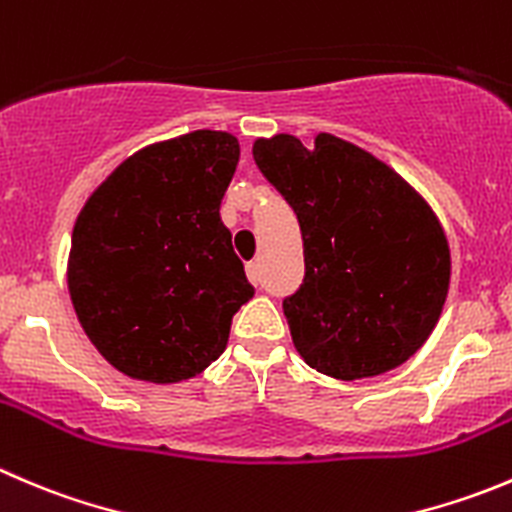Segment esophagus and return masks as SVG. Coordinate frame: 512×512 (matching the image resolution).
<instances>
[{
	"instance_id": "esophagus-1",
	"label": "esophagus",
	"mask_w": 512,
	"mask_h": 512,
	"mask_svg": "<svg viewBox=\"0 0 512 512\" xmlns=\"http://www.w3.org/2000/svg\"><path fill=\"white\" fill-rule=\"evenodd\" d=\"M245 272H247V277H250L252 285H260V265H257L255 260L247 262V265H245Z\"/></svg>"
}]
</instances>
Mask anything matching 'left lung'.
<instances>
[{
	"mask_svg": "<svg viewBox=\"0 0 512 512\" xmlns=\"http://www.w3.org/2000/svg\"><path fill=\"white\" fill-rule=\"evenodd\" d=\"M257 167L295 210L305 277L282 300L297 352L337 380L403 365L433 332L450 285V247L428 202L385 162L335 135L307 150L275 135Z\"/></svg>",
	"mask_w": 512,
	"mask_h": 512,
	"instance_id": "left-lung-1",
	"label": "left lung"
}]
</instances>
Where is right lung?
Here are the masks:
<instances>
[{
	"instance_id": "obj_1",
	"label": "right lung",
	"mask_w": 512,
	"mask_h": 512,
	"mask_svg": "<svg viewBox=\"0 0 512 512\" xmlns=\"http://www.w3.org/2000/svg\"><path fill=\"white\" fill-rule=\"evenodd\" d=\"M240 162L230 132L197 130L127 157L72 232L74 312L104 360L135 380H190L225 352L255 295L220 205Z\"/></svg>"
}]
</instances>
